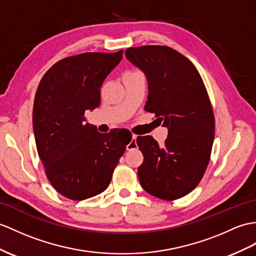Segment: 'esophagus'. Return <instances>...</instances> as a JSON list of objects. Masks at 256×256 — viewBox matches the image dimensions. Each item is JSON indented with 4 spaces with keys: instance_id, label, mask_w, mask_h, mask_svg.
I'll return each mask as SVG.
<instances>
[{
    "instance_id": "1",
    "label": "esophagus",
    "mask_w": 256,
    "mask_h": 256,
    "mask_svg": "<svg viewBox=\"0 0 256 256\" xmlns=\"http://www.w3.org/2000/svg\"><path fill=\"white\" fill-rule=\"evenodd\" d=\"M136 148V136H132V139L127 144V150H134Z\"/></svg>"
}]
</instances>
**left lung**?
Segmentation results:
<instances>
[{
    "label": "left lung",
    "mask_w": 256,
    "mask_h": 256,
    "mask_svg": "<svg viewBox=\"0 0 256 256\" xmlns=\"http://www.w3.org/2000/svg\"><path fill=\"white\" fill-rule=\"evenodd\" d=\"M126 58L148 78L144 110L168 128L163 146L151 136L136 138L141 186L162 200H177L201 182L210 158L215 118L208 93L194 65L170 46L129 48Z\"/></svg>",
    "instance_id": "obj_1"
}]
</instances>
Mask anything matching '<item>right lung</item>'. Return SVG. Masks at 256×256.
<instances>
[{
	"label": "right lung",
	"instance_id": "add662e5",
	"mask_svg": "<svg viewBox=\"0 0 256 256\" xmlns=\"http://www.w3.org/2000/svg\"><path fill=\"white\" fill-rule=\"evenodd\" d=\"M122 52L68 56L50 68L36 89V151L50 184L70 200H86L106 189L132 141L122 139L117 130L100 134L96 126L84 124L86 110L98 108L101 86Z\"/></svg>",
	"mask_w": 256,
	"mask_h": 256
}]
</instances>
